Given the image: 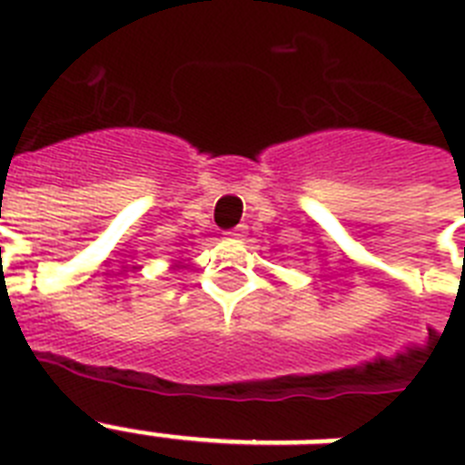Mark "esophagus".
<instances>
[{
    "instance_id": "esophagus-1",
    "label": "esophagus",
    "mask_w": 465,
    "mask_h": 465,
    "mask_svg": "<svg viewBox=\"0 0 465 465\" xmlns=\"http://www.w3.org/2000/svg\"><path fill=\"white\" fill-rule=\"evenodd\" d=\"M243 233H246V226H236L233 232H229V236H232V239H241Z\"/></svg>"
}]
</instances>
